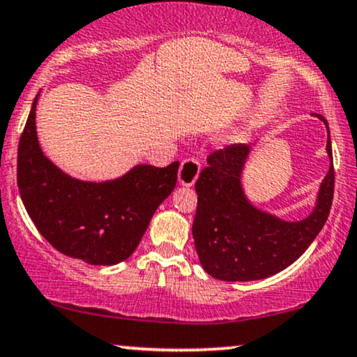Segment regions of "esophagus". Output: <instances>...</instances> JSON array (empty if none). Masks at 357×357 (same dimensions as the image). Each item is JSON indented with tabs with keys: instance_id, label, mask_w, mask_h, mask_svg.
Returning a JSON list of instances; mask_svg holds the SVG:
<instances>
[{
	"instance_id": "obj_1",
	"label": "esophagus",
	"mask_w": 357,
	"mask_h": 357,
	"mask_svg": "<svg viewBox=\"0 0 357 357\" xmlns=\"http://www.w3.org/2000/svg\"><path fill=\"white\" fill-rule=\"evenodd\" d=\"M201 171V163L196 160V158H189V160H184L181 163V168H179L178 173V181L181 186L191 188L196 183L197 176H199Z\"/></svg>"
}]
</instances>
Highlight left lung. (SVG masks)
I'll list each match as a JSON object with an SVG mask.
<instances>
[{
  "label": "left lung",
  "instance_id": "left-lung-1",
  "mask_svg": "<svg viewBox=\"0 0 357 357\" xmlns=\"http://www.w3.org/2000/svg\"><path fill=\"white\" fill-rule=\"evenodd\" d=\"M329 171L319 184L313 211L301 220H285L260 209L242 184L252 148L232 145L207 158L196 181L197 209L192 237L202 268L224 282H252L272 277L298 260L326 222L335 192V168L329 126Z\"/></svg>",
  "mask_w": 357,
  "mask_h": 357
}]
</instances>
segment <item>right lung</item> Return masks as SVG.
Masks as SVG:
<instances>
[{
  "label": "right lung",
  "instance_id": "right-lung-1",
  "mask_svg": "<svg viewBox=\"0 0 357 357\" xmlns=\"http://www.w3.org/2000/svg\"><path fill=\"white\" fill-rule=\"evenodd\" d=\"M17 148V188L38 231L54 249L90 265L120 264L133 254L155 211L173 192L179 161L166 168L137 165L108 181H82L40 150L36 107Z\"/></svg>",
  "mask_w": 357,
  "mask_h": 357
}]
</instances>
